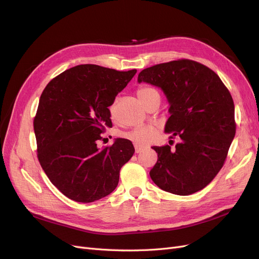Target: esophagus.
Instances as JSON below:
<instances>
[{
	"label": "esophagus",
	"mask_w": 259,
	"mask_h": 259,
	"mask_svg": "<svg viewBox=\"0 0 259 259\" xmlns=\"http://www.w3.org/2000/svg\"><path fill=\"white\" fill-rule=\"evenodd\" d=\"M134 148H135V153H140V152H142L144 150V148H142V147H140L138 145H134Z\"/></svg>",
	"instance_id": "1"
}]
</instances>
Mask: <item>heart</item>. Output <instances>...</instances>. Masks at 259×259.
Returning <instances> with one entry per match:
<instances>
[{
  "mask_svg": "<svg viewBox=\"0 0 259 259\" xmlns=\"http://www.w3.org/2000/svg\"><path fill=\"white\" fill-rule=\"evenodd\" d=\"M138 97L142 103H145L149 98L153 97V95L158 94V91L152 87L144 86L138 89ZM111 114H113V111L111 110ZM157 134V129L152 126H141L134 128L130 132L126 133L125 137L132 141L135 145L138 146H147L151 144Z\"/></svg>",
  "mask_w": 259,
  "mask_h": 259,
  "instance_id": "heart-1",
  "label": "heart"
}]
</instances>
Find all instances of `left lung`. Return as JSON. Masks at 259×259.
Returning <instances> with one entry per match:
<instances>
[{
  "label": "left lung",
  "instance_id": "1",
  "mask_svg": "<svg viewBox=\"0 0 259 259\" xmlns=\"http://www.w3.org/2000/svg\"><path fill=\"white\" fill-rule=\"evenodd\" d=\"M139 83L165 93L169 113L165 132L181 142L152 147L158 159L150 171L154 184L176 195H190L209 185L220 172L232 143L236 125L232 97L220 76L207 66L179 60L149 67Z\"/></svg>",
  "mask_w": 259,
  "mask_h": 259
}]
</instances>
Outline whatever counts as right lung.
Segmentation results:
<instances>
[{"instance_id": "right-lung-1", "label": "right lung", "mask_w": 259, "mask_h": 259, "mask_svg": "<svg viewBox=\"0 0 259 259\" xmlns=\"http://www.w3.org/2000/svg\"><path fill=\"white\" fill-rule=\"evenodd\" d=\"M137 69L117 71L78 65L51 79L39 98L33 128L37 158L50 182L77 202H92L116 188L120 168L132 157L129 140L100 149L112 127L111 106Z\"/></svg>"}]
</instances>
